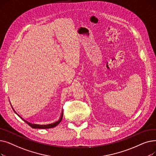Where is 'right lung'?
I'll return each instance as SVG.
<instances>
[{"instance_id":"right-lung-1","label":"right lung","mask_w":156,"mask_h":156,"mask_svg":"<svg viewBox=\"0 0 156 156\" xmlns=\"http://www.w3.org/2000/svg\"><path fill=\"white\" fill-rule=\"evenodd\" d=\"M12 109H13V108H12ZM13 110H14V111L15 112V113H16L17 114V115L19 116V117H20L24 121H25L29 125V126H30L31 128H40V129H45V128H54V127H55V126H56L57 125H58L60 122H61V121H62V116H63V111H62L61 112V116H60V117H59V119L57 120V121H55V122H52V123H49V124H44V125H40V124H35V123H31V122H28V121H26L25 119H24L22 117H21L19 114L16 112L15 111H14V109H13Z\"/></svg>"}]
</instances>
